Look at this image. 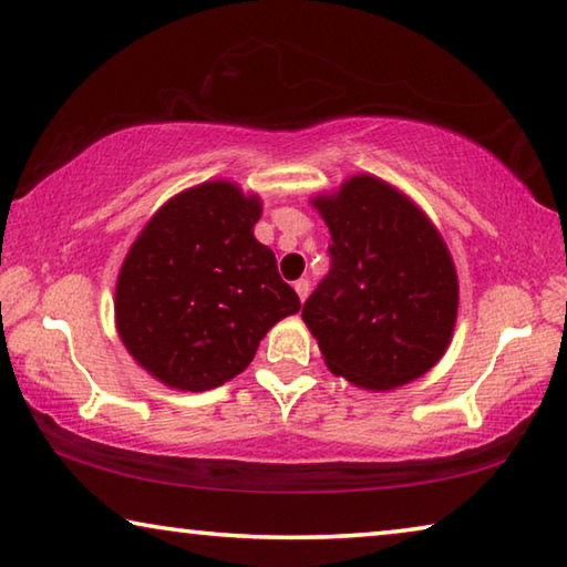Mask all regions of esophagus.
<instances>
[{"label": "esophagus", "instance_id": "obj_1", "mask_svg": "<svg viewBox=\"0 0 567 567\" xmlns=\"http://www.w3.org/2000/svg\"><path fill=\"white\" fill-rule=\"evenodd\" d=\"M295 292H297V297H300V300L305 302V297L310 295V280H305V277H302V280H297V282H295Z\"/></svg>", "mask_w": 567, "mask_h": 567}]
</instances>
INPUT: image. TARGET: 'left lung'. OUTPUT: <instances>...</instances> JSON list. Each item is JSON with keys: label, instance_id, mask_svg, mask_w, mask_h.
Segmentation results:
<instances>
[{"label": "left lung", "instance_id": "8db88e82", "mask_svg": "<svg viewBox=\"0 0 567 567\" xmlns=\"http://www.w3.org/2000/svg\"><path fill=\"white\" fill-rule=\"evenodd\" d=\"M312 205L330 227V272L302 305L334 375L395 390L443 358L457 318V275L425 213L388 182L354 175Z\"/></svg>", "mask_w": 567, "mask_h": 567}]
</instances>
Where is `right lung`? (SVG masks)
Wrapping results in <instances>:
<instances>
[{
    "mask_svg": "<svg viewBox=\"0 0 567 567\" xmlns=\"http://www.w3.org/2000/svg\"><path fill=\"white\" fill-rule=\"evenodd\" d=\"M260 197L215 179L179 192L134 239L117 277L124 348L169 388L203 392L239 375L265 332L300 310L252 227Z\"/></svg>",
    "mask_w": 567,
    "mask_h": 567,
    "instance_id": "obj_1",
    "label": "right lung"
}]
</instances>
